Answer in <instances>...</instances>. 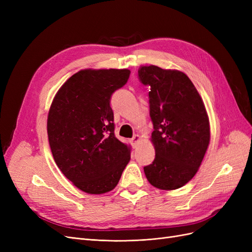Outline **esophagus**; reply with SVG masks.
I'll return each mask as SVG.
<instances>
[{"mask_svg": "<svg viewBox=\"0 0 252 252\" xmlns=\"http://www.w3.org/2000/svg\"><path fill=\"white\" fill-rule=\"evenodd\" d=\"M140 140H141V136H140L139 134L133 135V138L131 139V142H132V144H133V146H136V144H138V143L140 142Z\"/></svg>", "mask_w": 252, "mask_h": 252, "instance_id": "1", "label": "esophagus"}]
</instances>
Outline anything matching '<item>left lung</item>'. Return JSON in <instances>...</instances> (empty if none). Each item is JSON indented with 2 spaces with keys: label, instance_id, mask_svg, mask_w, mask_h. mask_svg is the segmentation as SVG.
<instances>
[{
  "label": "left lung",
  "instance_id": "obj_1",
  "mask_svg": "<svg viewBox=\"0 0 252 252\" xmlns=\"http://www.w3.org/2000/svg\"><path fill=\"white\" fill-rule=\"evenodd\" d=\"M140 82L150 91L149 114L154 124L151 141L156 158L144 167L152 186L173 190L191 180L210 141L207 112L197 90L184 72L141 66Z\"/></svg>",
  "mask_w": 252,
  "mask_h": 252
}]
</instances>
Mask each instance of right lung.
Returning <instances> with one entry per match:
<instances>
[{
	"label": "right lung",
	"mask_w": 252,
	"mask_h": 252,
	"mask_svg": "<svg viewBox=\"0 0 252 252\" xmlns=\"http://www.w3.org/2000/svg\"><path fill=\"white\" fill-rule=\"evenodd\" d=\"M128 69H84L53 98L47 133L60 170L82 191L108 192L130 159V147L114 135L110 98L127 83Z\"/></svg>",
	"instance_id": "1"
}]
</instances>
